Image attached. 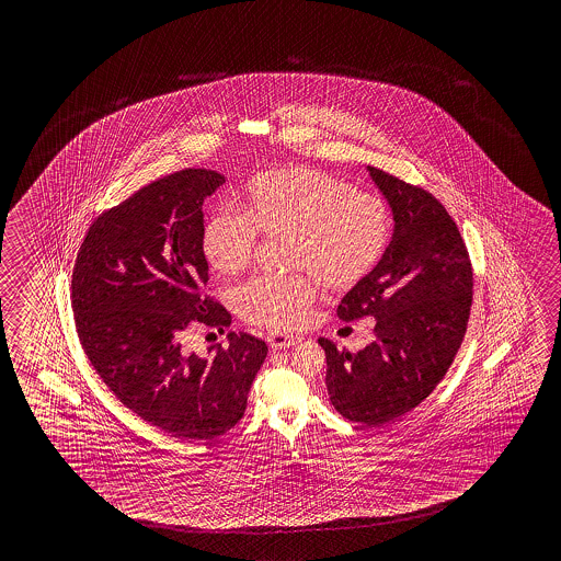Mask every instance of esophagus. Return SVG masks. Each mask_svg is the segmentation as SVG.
<instances>
[{
    "instance_id": "esophagus-1",
    "label": "esophagus",
    "mask_w": 561,
    "mask_h": 561,
    "mask_svg": "<svg viewBox=\"0 0 561 561\" xmlns=\"http://www.w3.org/2000/svg\"><path fill=\"white\" fill-rule=\"evenodd\" d=\"M266 343L271 345V348L278 351V348H288V346L297 345L298 336H288V334L280 333L268 334Z\"/></svg>"
}]
</instances>
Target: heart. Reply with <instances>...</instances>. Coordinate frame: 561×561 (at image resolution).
<instances>
[{"instance_id":"b5f03b06","label":"heart","mask_w":561,"mask_h":561,"mask_svg":"<svg viewBox=\"0 0 561 561\" xmlns=\"http://www.w3.org/2000/svg\"><path fill=\"white\" fill-rule=\"evenodd\" d=\"M259 234L288 240L286 263L307 273L254 276L237 290L234 307L251 324L290 333L309 321L319 297L314 275L341 293L377 268L391 218L379 196L353 191L343 180L312 168H273L247 182L242 213L216 206L206 215L201 251L216 273L237 276L251 266Z\"/></svg>"}]
</instances>
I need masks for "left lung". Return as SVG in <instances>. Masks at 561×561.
Masks as SVG:
<instances>
[{"instance_id": "8db88e82", "label": "left lung", "mask_w": 561, "mask_h": 561, "mask_svg": "<svg viewBox=\"0 0 561 561\" xmlns=\"http://www.w3.org/2000/svg\"><path fill=\"white\" fill-rule=\"evenodd\" d=\"M369 172L393 208V239L336 314L345 322L373 317L375 339L357 353L329 339L319 345L334 409L373 427L405 415L445 379L466 336L473 268L454 218L430 191Z\"/></svg>"}]
</instances>
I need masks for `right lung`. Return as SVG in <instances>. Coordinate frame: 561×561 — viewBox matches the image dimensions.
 <instances>
[{"label": "right lung", "instance_id": "1", "mask_svg": "<svg viewBox=\"0 0 561 561\" xmlns=\"http://www.w3.org/2000/svg\"><path fill=\"white\" fill-rule=\"evenodd\" d=\"M222 182L184 168L146 184L95 218L73 263V322L90 365L122 405L188 442L239 423L268 353L249 333L228 334L206 358L184 346L192 327L230 324L201 251L204 198Z\"/></svg>", "mask_w": 561, "mask_h": 561}]
</instances>
